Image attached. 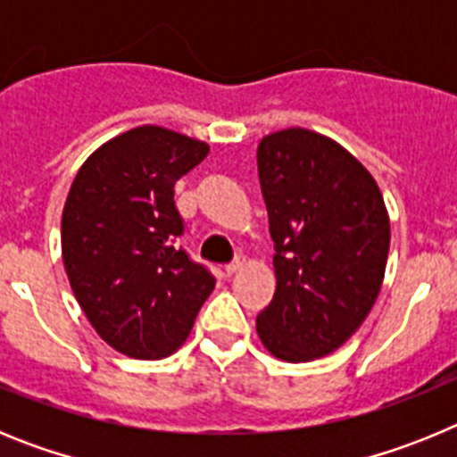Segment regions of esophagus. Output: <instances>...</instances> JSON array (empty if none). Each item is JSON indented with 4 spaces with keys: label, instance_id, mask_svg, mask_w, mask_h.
I'll return each instance as SVG.
<instances>
[{
    "label": "esophagus",
    "instance_id": "1",
    "mask_svg": "<svg viewBox=\"0 0 457 457\" xmlns=\"http://www.w3.org/2000/svg\"><path fill=\"white\" fill-rule=\"evenodd\" d=\"M242 265H245V258H237L236 263L226 265V274H228V277H231V274H236L237 270H242Z\"/></svg>",
    "mask_w": 457,
    "mask_h": 457
}]
</instances>
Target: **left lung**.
<instances>
[{
	"label": "left lung",
	"instance_id": "left-lung-1",
	"mask_svg": "<svg viewBox=\"0 0 457 457\" xmlns=\"http://www.w3.org/2000/svg\"><path fill=\"white\" fill-rule=\"evenodd\" d=\"M258 179L277 252V290L256 318L258 338L290 364L327 357L361 327L385 281L382 192L353 153L306 128L261 139Z\"/></svg>",
	"mask_w": 457,
	"mask_h": 457
}]
</instances>
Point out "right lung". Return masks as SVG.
<instances>
[{"label": "right lung", "instance_id": "1", "mask_svg": "<svg viewBox=\"0 0 457 457\" xmlns=\"http://www.w3.org/2000/svg\"><path fill=\"white\" fill-rule=\"evenodd\" d=\"M205 141L139 125L104 141L72 180L62 256L84 316L132 359H164L187 341L215 277L173 240V185L208 155Z\"/></svg>", "mask_w": 457, "mask_h": 457}]
</instances>
